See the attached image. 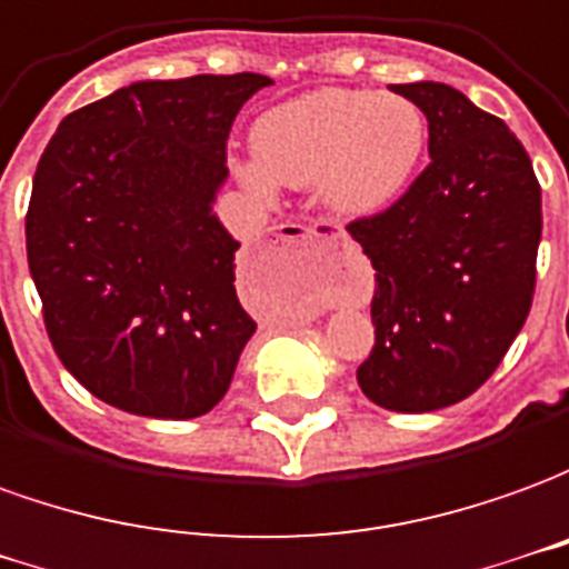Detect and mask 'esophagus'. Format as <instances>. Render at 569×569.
<instances>
[{"instance_id": "esophagus-1", "label": "esophagus", "mask_w": 569, "mask_h": 569, "mask_svg": "<svg viewBox=\"0 0 569 569\" xmlns=\"http://www.w3.org/2000/svg\"><path fill=\"white\" fill-rule=\"evenodd\" d=\"M278 236L284 241H306V239H321L328 241V244H346V239H342V232H337V229H321V232H312V229L300 227V223H281L278 227Z\"/></svg>"}]
</instances>
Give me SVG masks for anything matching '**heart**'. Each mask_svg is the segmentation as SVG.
<instances>
[{"label": "heart", "mask_w": 569, "mask_h": 569, "mask_svg": "<svg viewBox=\"0 0 569 569\" xmlns=\"http://www.w3.org/2000/svg\"><path fill=\"white\" fill-rule=\"evenodd\" d=\"M426 134L422 110L401 94L318 88L260 112L253 159H236L232 171L257 199H272L278 183H318L330 211L368 220L405 196Z\"/></svg>", "instance_id": "heart-1"}]
</instances>
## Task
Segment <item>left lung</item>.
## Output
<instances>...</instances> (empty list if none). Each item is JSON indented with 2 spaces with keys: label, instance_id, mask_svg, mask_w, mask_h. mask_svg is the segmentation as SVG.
<instances>
[{
  "label": "left lung",
  "instance_id": "8db88e82",
  "mask_svg": "<svg viewBox=\"0 0 569 569\" xmlns=\"http://www.w3.org/2000/svg\"><path fill=\"white\" fill-rule=\"evenodd\" d=\"M429 122L432 162L389 211L349 223L377 269L358 386L395 413L469 398L527 321L542 196L521 140L445 82L392 84Z\"/></svg>",
  "mask_w": 569,
  "mask_h": 569
}]
</instances>
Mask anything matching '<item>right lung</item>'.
<instances>
[{
    "label": "right lung",
    "mask_w": 569,
    "mask_h": 569,
    "mask_svg": "<svg viewBox=\"0 0 569 569\" xmlns=\"http://www.w3.org/2000/svg\"><path fill=\"white\" fill-rule=\"evenodd\" d=\"M257 72L143 79L70 112L39 159L27 260L54 352L100 401L192 420L227 395L257 330L239 241L213 213Z\"/></svg>",
    "instance_id": "1"
}]
</instances>
